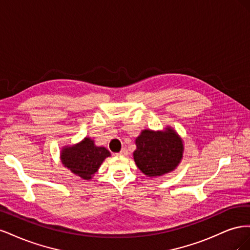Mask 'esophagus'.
Returning a JSON list of instances; mask_svg holds the SVG:
<instances>
[{"mask_svg": "<svg viewBox=\"0 0 250 250\" xmlns=\"http://www.w3.org/2000/svg\"><path fill=\"white\" fill-rule=\"evenodd\" d=\"M128 154V151H127V149L126 148H123L122 150L120 151V153H118V155L119 156H126Z\"/></svg>", "mask_w": 250, "mask_h": 250, "instance_id": "esophagus-1", "label": "esophagus"}]
</instances>
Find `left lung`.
<instances>
[{
	"label": "left lung",
	"mask_w": 250,
	"mask_h": 250,
	"mask_svg": "<svg viewBox=\"0 0 250 250\" xmlns=\"http://www.w3.org/2000/svg\"><path fill=\"white\" fill-rule=\"evenodd\" d=\"M135 165L148 177H161L173 172L185 152L183 139L171 126L163 130H142L135 139Z\"/></svg>",
	"instance_id": "left-lung-1"
}]
</instances>
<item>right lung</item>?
<instances>
[{"instance_id":"1","label":"right lung","mask_w":250,"mask_h":250,"mask_svg":"<svg viewBox=\"0 0 250 250\" xmlns=\"http://www.w3.org/2000/svg\"><path fill=\"white\" fill-rule=\"evenodd\" d=\"M111 154L105 147L97 146L95 141L85 137L74 145H66L60 151V161L64 168L84 180H90L100 166Z\"/></svg>"}]
</instances>
